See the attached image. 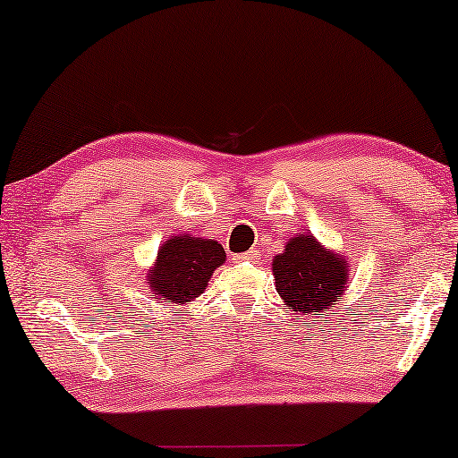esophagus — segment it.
I'll return each mask as SVG.
<instances>
[{"label": "esophagus", "instance_id": "obj_1", "mask_svg": "<svg viewBox=\"0 0 458 458\" xmlns=\"http://www.w3.org/2000/svg\"><path fill=\"white\" fill-rule=\"evenodd\" d=\"M256 250H248V252H243V254H235L233 256V260L235 262H248V260H256Z\"/></svg>", "mask_w": 458, "mask_h": 458}]
</instances>
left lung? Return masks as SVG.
I'll list each match as a JSON object with an SVG mask.
<instances>
[{
	"label": "left lung",
	"mask_w": 458,
	"mask_h": 458,
	"mask_svg": "<svg viewBox=\"0 0 458 458\" xmlns=\"http://www.w3.org/2000/svg\"><path fill=\"white\" fill-rule=\"evenodd\" d=\"M275 287L298 315L327 312L346 292L348 260L312 233H298L273 259ZM334 315V312H331Z\"/></svg>",
	"instance_id": "8db88e82"
}]
</instances>
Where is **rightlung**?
<instances>
[{"label": "right lung", "mask_w": 458, "mask_h": 458, "mask_svg": "<svg viewBox=\"0 0 458 458\" xmlns=\"http://www.w3.org/2000/svg\"><path fill=\"white\" fill-rule=\"evenodd\" d=\"M227 260L223 246L215 240L191 237L190 233L171 235L158 248L152 268L148 271V287L158 302H193L223 262Z\"/></svg>", "instance_id": "1"}]
</instances>
